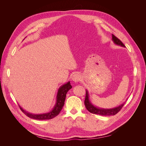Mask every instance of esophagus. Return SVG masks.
Segmentation results:
<instances>
[{"mask_svg":"<svg viewBox=\"0 0 146 146\" xmlns=\"http://www.w3.org/2000/svg\"><path fill=\"white\" fill-rule=\"evenodd\" d=\"M81 79V76L79 73H75L72 76V80L74 82H78Z\"/></svg>","mask_w":146,"mask_h":146,"instance_id":"1","label":"esophagus"}]
</instances>
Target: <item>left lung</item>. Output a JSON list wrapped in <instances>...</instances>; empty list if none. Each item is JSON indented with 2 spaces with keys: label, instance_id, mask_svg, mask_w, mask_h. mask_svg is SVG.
<instances>
[{
  "label": "left lung",
  "instance_id": "left-lung-1",
  "mask_svg": "<svg viewBox=\"0 0 146 146\" xmlns=\"http://www.w3.org/2000/svg\"><path fill=\"white\" fill-rule=\"evenodd\" d=\"M112 40L114 44H115L117 45L121 46L122 47H125L124 44L122 43L118 38H117L115 36L112 35ZM85 105L86 109L91 113L94 114H98L102 116H109V115H114L117 114L123 107L124 103L118 106L115 107V108H111V109H104V108H98V107L95 106L92 104L90 101L89 100V95L88 90H86V97L85 100Z\"/></svg>",
  "mask_w": 146,
  "mask_h": 146
}]
</instances>
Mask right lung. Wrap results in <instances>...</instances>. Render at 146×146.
Masks as SVG:
<instances>
[{"label":"right lung","mask_w":146,"mask_h":146,"mask_svg":"<svg viewBox=\"0 0 146 146\" xmlns=\"http://www.w3.org/2000/svg\"><path fill=\"white\" fill-rule=\"evenodd\" d=\"M72 86L70 82L64 84L63 85L60 86L58 90V92L56 97V102L52 110L47 113H40V114H34L32 113H29L27 111L24 110L22 107L19 105L21 110L24 112L26 115L30 118H33L34 119L38 120H45V119H50L56 117L59 114L60 111L62 110L64 104V101L66 97V94L67 92L72 89Z\"/></svg>","instance_id":"1"}]
</instances>
